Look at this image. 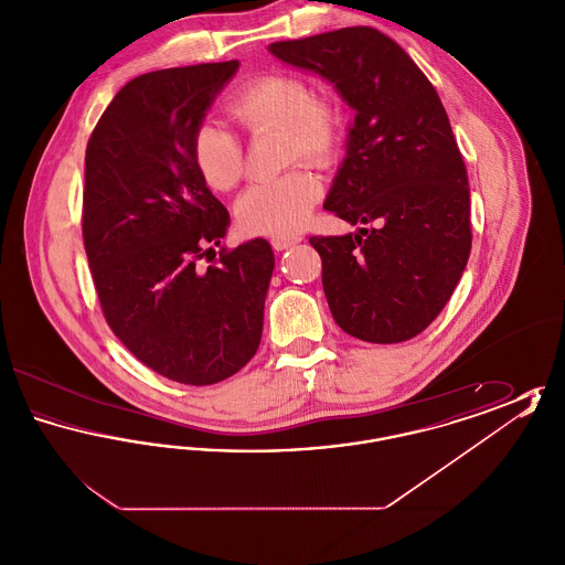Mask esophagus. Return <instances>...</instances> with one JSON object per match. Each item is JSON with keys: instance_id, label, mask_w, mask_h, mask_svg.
<instances>
[{"instance_id": "34e87169", "label": "esophagus", "mask_w": 565, "mask_h": 565, "mask_svg": "<svg viewBox=\"0 0 565 565\" xmlns=\"http://www.w3.org/2000/svg\"><path fill=\"white\" fill-rule=\"evenodd\" d=\"M300 242H302L300 235H286V237H273L270 245H273V249L281 252V249H288V247H292V245Z\"/></svg>"}]
</instances>
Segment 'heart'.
I'll list each match as a JSON object with an SVG mask.
<instances>
[{
  "label": "heart",
  "mask_w": 565,
  "mask_h": 565,
  "mask_svg": "<svg viewBox=\"0 0 565 565\" xmlns=\"http://www.w3.org/2000/svg\"><path fill=\"white\" fill-rule=\"evenodd\" d=\"M228 114L247 134L281 131L288 162L330 164L345 141V111L337 97L313 93L292 74H269L243 84L231 97ZM192 162L214 190L235 189L243 178L242 141L217 125H201L192 135ZM322 182L307 169L258 182L237 201L245 233L295 235L322 196Z\"/></svg>",
  "instance_id": "b5f03b06"
}]
</instances>
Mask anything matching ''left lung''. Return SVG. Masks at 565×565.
Returning <instances> with one entry per match:
<instances>
[{
  "mask_svg": "<svg viewBox=\"0 0 565 565\" xmlns=\"http://www.w3.org/2000/svg\"><path fill=\"white\" fill-rule=\"evenodd\" d=\"M269 51L332 82L355 109L323 210L369 228L309 239L322 256L330 313L366 343L408 341L443 311L472 247L466 164L440 97L373 28L273 42Z\"/></svg>",
  "mask_w": 565,
  "mask_h": 565,
  "instance_id": "obj_1",
  "label": "left lung"
}]
</instances>
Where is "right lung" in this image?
Instances as JSON below:
<instances>
[{
    "label": "right lung",
    "instance_id": "right-lung-1",
    "mask_svg": "<svg viewBox=\"0 0 565 565\" xmlns=\"http://www.w3.org/2000/svg\"><path fill=\"white\" fill-rule=\"evenodd\" d=\"M239 61L127 82L86 146L82 237L106 322L139 362L186 385L242 371L263 337L269 242L222 247L228 212L192 162V135Z\"/></svg>",
    "mask_w": 565,
    "mask_h": 565
}]
</instances>
